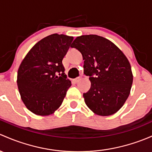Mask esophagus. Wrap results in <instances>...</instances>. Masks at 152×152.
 Segmentation results:
<instances>
[{
  "label": "esophagus",
  "mask_w": 152,
  "mask_h": 152,
  "mask_svg": "<svg viewBox=\"0 0 152 152\" xmlns=\"http://www.w3.org/2000/svg\"><path fill=\"white\" fill-rule=\"evenodd\" d=\"M80 79H81V78H80V77H77V78H76V79H73V81H74L75 83H77L78 81H79V80H80Z\"/></svg>",
  "instance_id": "34e87169"
}]
</instances>
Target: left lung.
I'll return each mask as SVG.
<instances>
[{
	"instance_id": "left-lung-1",
	"label": "left lung",
	"mask_w": 152,
	"mask_h": 152,
	"mask_svg": "<svg viewBox=\"0 0 152 152\" xmlns=\"http://www.w3.org/2000/svg\"><path fill=\"white\" fill-rule=\"evenodd\" d=\"M72 44L82 55L84 73L91 81L89 90L83 94L86 105L100 116L117 112L130 95L133 80L126 56L114 43L97 35L79 36Z\"/></svg>"
}]
</instances>
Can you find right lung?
I'll return each mask as SVG.
<instances>
[{
	"mask_svg": "<svg viewBox=\"0 0 152 152\" xmlns=\"http://www.w3.org/2000/svg\"><path fill=\"white\" fill-rule=\"evenodd\" d=\"M73 38L52 34L35 44L20 64L17 86L24 104L36 115L48 116L60 106L71 82L62 61Z\"/></svg>",
	"mask_w": 152,
	"mask_h": 152,
	"instance_id": "1",
	"label": "right lung"
}]
</instances>
